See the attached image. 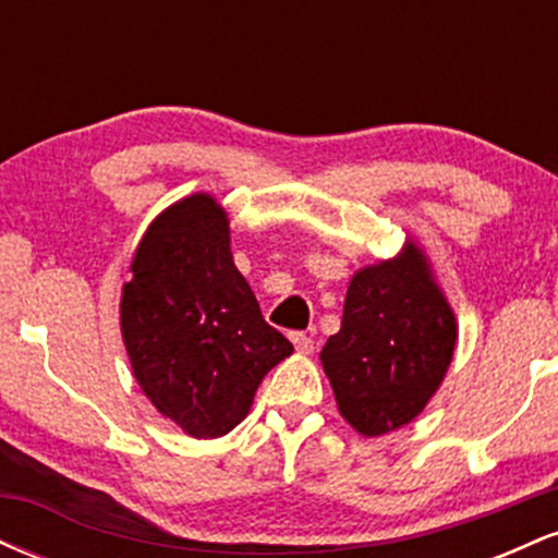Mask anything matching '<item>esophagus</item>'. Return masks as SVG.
Here are the masks:
<instances>
[{"mask_svg":"<svg viewBox=\"0 0 558 558\" xmlns=\"http://www.w3.org/2000/svg\"><path fill=\"white\" fill-rule=\"evenodd\" d=\"M291 341H293V345H296L299 354H312V351H315V341H312L306 332H293Z\"/></svg>","mask_w":558,"mask_h":558,"instance_id":"obj_1","label":"esophagus"}]
</instances>
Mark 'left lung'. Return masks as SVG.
I'll list each match as a JSON object with an SVG mask.
<instances>
[{"label":"left lung","mask_w":558,"mask_h":558,"mask_svg":"<svg viewBox=\"0 0 558 558\" xmlns=\"http://www.w3.org/2000/svg\"><path fill=\"white\" fill-rule=\"evenodd\" d=\"M457 317L422 248L362 267L345 291L341 330L319 351L338 412L356 433L409 425L444 383Z\"/></svg>","instance_id":"8db88e82"}]
</instances>
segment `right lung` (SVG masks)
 I'll return each mask as SVG.
<instances>
[{"label": "right lung", "instance_id": "obj_1", "mask_svg": "<svg viewBox=\"0 0 558 558\" xmlns=\"http://www.w3.org/2000/svg\"><path fill=\"white\" fill-rule=\"evenodd\" d=\"M120 330L146 399L204 440L233 430L262 377L293 351L235 270L228 215L209 194L181 198L146 228Z\"/></svg>", "mask_w": 558, "mask_h": 558}]
</instances>
